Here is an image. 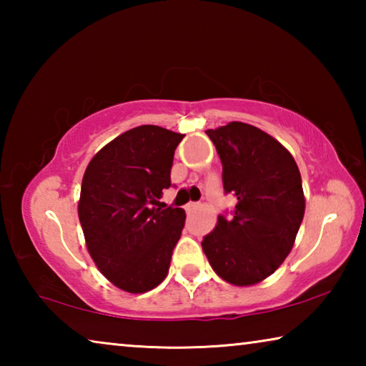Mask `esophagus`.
<instances>
[{"mask_svg": "<svg viewBox=\"0 0 366 366\" xmlns=\"http://www.w3.org/2000/svg\"><path fill=\"white\" fill-rule=\"evenodd\" d=\"M197 208H200V203L192 202V203H189V205H187V209H189V212H192V209H197Z\"/></svg>", "mask_w": 366, "mask_h": 366, "instance_id": "esophagus-1", "label": "esophagus"}]
</instances>
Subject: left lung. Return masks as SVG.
<instances>
[{
	"label": "left lung",
	"mask_w": 366,
	"mask_h": 366,
	"mask_svg": "<svg viewBox=\"0 0 366 366\" xmlns=\"http://www.w3.org/2000/svg\"><path fill=\"white\" fill-rule=\"evenodd\" d=\"M222 164L226 194L237 198L231 218L203 237L216 274L234 286H253L286 259L305 213L300 171L280 142L245 122L208 129Z\"/></svg>",
	"instance_id": "left-lung-1"
}]
</instances>
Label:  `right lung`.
<instances>
[{
  "label": "right lung",
  "instance_id": "1",
  "mask_svg": "<svg viewBox=\"0 0 366 366\" xmlns=\"http://www.w3.org/2000/svg\"><path fill=\"white\" fill-rule=\"evenodd\" d=\"M182 134L139 126L121 134L86 166L79 200L85 244L98 269L126 292L152 290L168 274L185 212L157 207L171 187Z\"/></svg>",
  "mask_w": 366,
  "mask_h": 366
}]
</instances>
